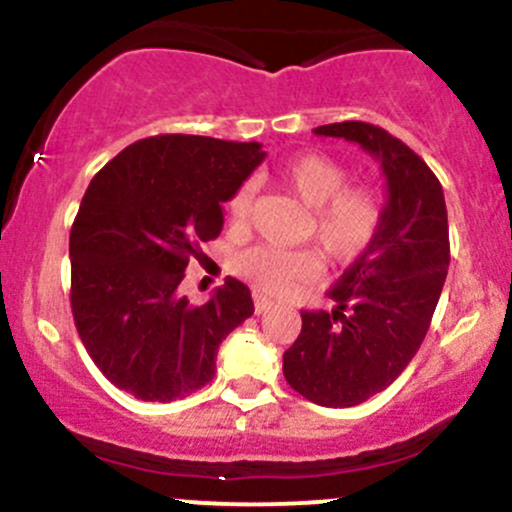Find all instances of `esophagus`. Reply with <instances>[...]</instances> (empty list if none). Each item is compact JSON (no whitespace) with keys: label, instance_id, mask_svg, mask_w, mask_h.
I'll use <instances>...</instances> for the list:
<instances>
[{"label":"esophagus","instance_id":"obj_1","mask_svg":"<svg viewBox=\"0 0 512 512\" xmlns=\"http://www.w3.org/2000/svg\"><path fill=\"white\" fill-rule=\"evenodd\" d=\"M272 304H275V302H272L270 297H265V294H262V292H255V312H257V314L270 312Z\"/></svg>","mask_w":512,"mask_h":512}]
</instances>
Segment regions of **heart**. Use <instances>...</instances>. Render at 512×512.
Here are the masks:
<instances>
[{"instance_id":"obj_1","label":"heart","mask_w":512,"mask_h":512,"mask_svg":"<svg viewBox=\"0 0 512 512\" xmlns=\"http://www.w3.org/2000/svg\"><path fill=\"white\" fill-rule=\"evenodd\" d=\"M282 178L297 198L312 208L307 235L317 240L329 260L347 265L369 250L384 218V203L374 188L347 185V168L322 153L289 160L282 168ZM252 195L255 185L242 183L227 198L225 213L232 225L247 223ZM237 270L262 292L287 294L317 280L322 272V257L309 247L285 250L277 245H255L237 257Z\"/></svg>"}]
</instances>
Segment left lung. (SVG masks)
I'll return each mask as SVG.
<instances>
[{
  "mask_svg": "<svg viewBox=\"0 0 512 512\" xmlns=\"http://www.w3.org/2000/svg\"><path fill=\"white\" fill-rule=\"evenodd\" d=\"M359 143L386 178L384 218L369 250L329 287L332 312H302L282 356L287 384L312 404L347 409L394 384L428 332L451 262L443 188L426 163L371 123L314 128Z\"/></svg>",
  "mask_w": 512,
  "mask_h": 512,
  "instance_id": "left-lung-1",
  "label": "left lung"
}]
</instances>
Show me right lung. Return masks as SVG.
Returning a JSON list of instances; mask_svg holds the SVG:
<instances>
[{
    "mask_svg": "<svg viewBox=\"0 0 512 512\" xmlns=\"http://www.w3.org/2000/svg\"><path fill=\"white\" fill-rule=\"evenodd\" d=\"M262 160L260 143L173 133L131 143L94 175L69 237L71 312L113 386L168 404L213 381L220 344L255 304L235 277L203 304L180 282Z\"/></svg>",
    "mask_w": 512,
    "mask_h": 512,
    "instance_id": "1",
    "label": "right lung"
}]
</instances>
